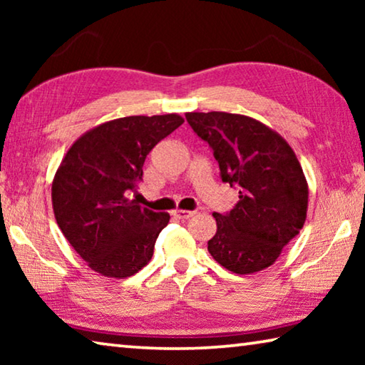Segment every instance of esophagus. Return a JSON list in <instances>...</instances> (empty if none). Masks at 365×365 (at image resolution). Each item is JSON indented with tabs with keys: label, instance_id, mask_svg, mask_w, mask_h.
<instances>
[{
	"label": "esophagus",
	"instance_id": "34e87169",
	"mask_svg": "<svg viewBox=\"0 0 365 365\" xmlns=\"http://www.w3.org/2000/svg\"><path fill=\"white\" fill-rule=\"evenodd\" d=\"M172 214H174V217L185 220V219L193 217V215H195V211H187V209H175V211L172 212Z\"/></svg>",
	"mask_w": 365,
	"mask_h": 365
}]
</instances>
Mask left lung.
<instances>
[{
    "instance_id": "left-lung-1",
    "label": "left lung",
    "mask_w": 365,
    "mask_h": 365,
    "mask_svg": "<svg viewBox=\"0 0 365 365\" xmlns=\"http://www.w3.org/2000/svg\"><path fill=\"white\" fill-rule=\"evenodd\" d=\"M188 123L212 148L222 182L238 187L230 212H214L217 232L207 251L222 267L246 275L270 267L306 222L309 187L292 146L252 117L187 113Z\"/></svg>"
}]
</instances>
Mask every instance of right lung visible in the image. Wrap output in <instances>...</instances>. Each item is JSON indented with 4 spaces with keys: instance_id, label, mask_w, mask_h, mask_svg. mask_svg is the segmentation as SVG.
I'll use <instances>...</instances> for the list:
<instances>
[{
    "instance_id": "add662e5",
    "label": "right lung",
    "mask_w": 365,
    "mask_h": 365,
    "mask_svg": "<svg viewBox=\"0 0 365 365\" xmlns=\"http://www.w3.org/2000/svg\"><path fill=\"white\" fill-rule=\"evenodd\" d=\"M183 123L178 114L120 117L78 137L51 185L61 232L91 270L125 279L151 261L168 212L141 207L137 191L150 151Z\"/></svg>"
}]
</instances>
